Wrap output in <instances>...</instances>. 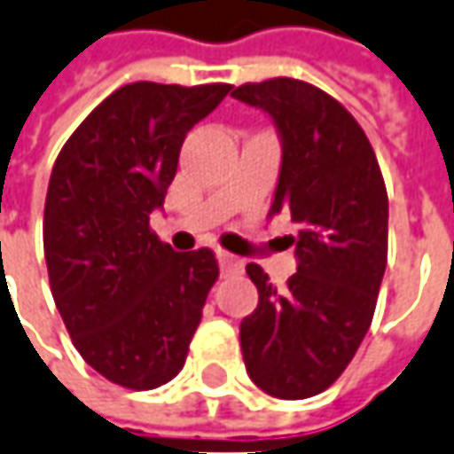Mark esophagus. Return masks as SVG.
<instances>
[{
	"label": "esophagus",
	"mask_w": 454,
	"mask_h": 454,
	"mask_svg": "<svg viewBox=\"0 0 454 454\" xmlns=\"http://www.w3.org/2000/svg\"><path fill=\"white\" fill-rule=\"evenodd\" d=\"M217 262H220L222 274H237V271H242V259H237L230 252L217 249Z\"/></svg>",
	"instance_id": "obj_1"
}]
</instances>
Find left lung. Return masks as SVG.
Segmentation results:
<instances>
[{"label": "left lung", "instance_id": "8db88e82", "mask_svg": "<svg viewBox=\"0 0 454 454\" xmlns=\"http://www.w3.org/2000/svg\"><path fill=\"white\" fill-rule=\"evenodd\" d=\"M271 118L281 143L269 215L286 212L296 234V274L284 289L259 264L247 274L259 292L242 318L249 378L281 400L311 398L346 371L368 333L388 262V195L376 153L339 101L296 78L232 90Z\"/></svg>", "mask_w": 454, "mask_h": 454}]
</instances>
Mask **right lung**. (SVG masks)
I'll return each mask as SVG.
<instances>
[{
    "label": "right lung",
    "mask_w": 454,
    "mask_h": 454,
    "mask_svg": "<svg viewBox=\"0 0 454 454\" xmlns=\"http://www.w3.org/2000/svg\"><path fill=\"white\" fill-rule=\"evenodd\" d=\"M227 83L137 81L111 93L59 153L43 207L56 309L83 361L123 388L173 380L217 281L209 249L175 252L150 232L185 136Z\"/></svg>",
    "instance_id": "1"
}]
</instances>
